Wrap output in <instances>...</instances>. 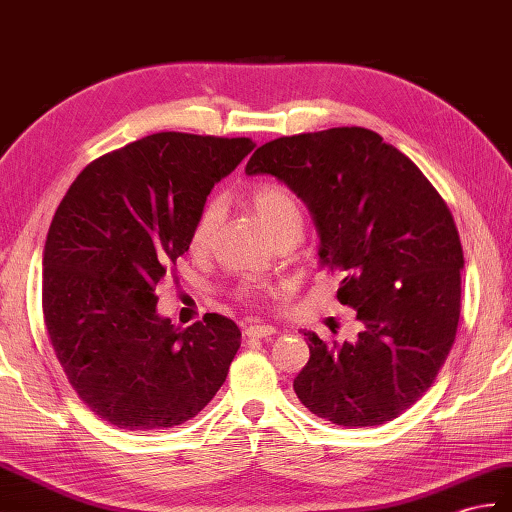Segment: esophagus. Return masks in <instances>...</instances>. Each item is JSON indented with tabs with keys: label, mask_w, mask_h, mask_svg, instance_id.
<instances>
[{
	"label": "esophagus",
	"mask_w": 512,
	"mask_h": 512,
	"mask_svg": "<svg viewBox=\"0 0 512 512\" xmlns=\"http://www.w3.org/2000/svg\"><path fill=\"white\" fill-rule=\"evenodd\" d=\"M275 334H277V329L272 327V325H266V323L248 325V327L244 329V336H246V338H270V336H275Z\"/></svg>",
	"instance_id": "esophagus-1"
}]
</instances>
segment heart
I'll return each mask as SVG.
<instances>
[{
  "instance_id": "heart-1",
  "label": "heart",
  "mask_w": 512,
  "mask_h": 512,
  "mask_svg": "<svg viewBox=\"0 0 512 512\" xmlns=\"http://www.w3.org/2000/svg\"><path fill=\"white\" fill-rule=\"evenodd\" d=\"M248 205L253 213L264 224V229L270 233L272 240H283V237H301L303 233V209L299 200L290 192L288 187L281 183H261L257 185L251 196H248ZM222 220V205L218 200L207 202L198 218L194 222L192 235H189V248L192 253L202 255L207 253L211 244V237L216 233L218 224Z\"/></svg>"
}]
</instances>
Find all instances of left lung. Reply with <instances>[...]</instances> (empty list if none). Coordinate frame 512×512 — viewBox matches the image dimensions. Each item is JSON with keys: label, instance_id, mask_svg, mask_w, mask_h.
<instances>
[{"label": "left lung", "instance_id": "obj_1", "mask_svg": "<svg viewBox=\"0 0 512 512\" xmlns=\"http://www.w3.org/2000/svg\"><path fill=\"white\" fill-rule=\"evenodd\" d=\"M246 174L275 176L305 202L320 266L342 277L338 301L362 323L355 342L305 334L296 397L342 427L397 419L456 340L465 257L445 200L406 154L360 126L268 141Z\"/></svg>", "mask_w": 512, "mask_h": 512}]
</instances>
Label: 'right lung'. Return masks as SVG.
I'll return each mask as SVG.
<instances>
[{"label": "right lung", "mask_w": 512, "mask_h": 512, "mask_svg": "<svg viewBox=\"0 0 512 512\" xmlns=\"http://www.w3.org/2000/svg\"><path fill=\"white\" fill-rule=\"evenodd\" d=\"M255 144L157 133L89 163L71 183L43 251L47 336L71 388L122 430L189 421L240 349L231 318L187 329L157 314V285L189 251L198 213Z\"/></svg>", "instance_id": "add662e5"}]
</instances>
